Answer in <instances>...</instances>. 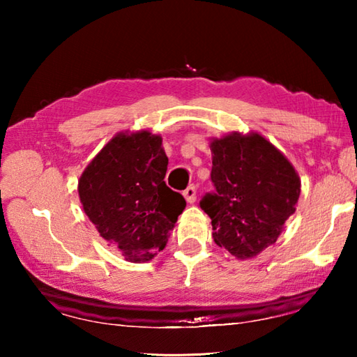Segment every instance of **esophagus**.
Segmentation results:
<instances>
[{
  "instance_id": "1",
  "label": "esophagus",
  "mask_w": 357,
  "mask_h": 357,
  "mask_svg": "<svg viewBox=\"0 0 357 357\" xmlns=\"http://www.w3.org/2000/svg\"><path fill=\"white\" fill-rule=\"evenodd\" d=\"M183 195H184L187 203H193V202L197 200V187L193 185V184L189 185V187H187V189L183 192Z\"/></svg>"
}]
</instances>
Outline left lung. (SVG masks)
Listing matches in <instances>:
<instances>
[{
  "mask_svg": "<svg viewBox=\"0 0 357 357\" xmlns=\"http://www.w3.org/2000/svg\"><path fill=\"white\" fill-rule=\"evenodd\" d=\"M213 193L200 206L211 217L215 244L239 259L253 258L274 244L294 214L301 181L294 167L257 132L211 142Z\"/></svg>",
  "mask_w": 357,
  "mask_h": 357,
  "instance_id": "obj_1",
  "label": "left lung"
}]
</instances>
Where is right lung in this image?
<instances>
[{
	"mask_svg": "<svg viewBox=\"0 0 357 357\" xmlns=\"http://www.w3.org/2000/svg\"><path fill=\"white\" fill-rule=\"evenodd\" d=\"M167 165L160 135L121 132L78 181L84 214L128 261H149L164 250L185 208L184 197L165 184Z\"/></svg>",
	"mask_w": 357,
	"mask_h": 357,
	"instance_id": "right-lung-1",
	"label": "right lung"
}]
</instances>
